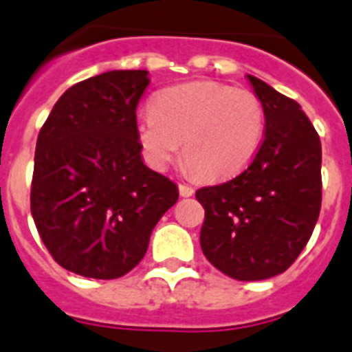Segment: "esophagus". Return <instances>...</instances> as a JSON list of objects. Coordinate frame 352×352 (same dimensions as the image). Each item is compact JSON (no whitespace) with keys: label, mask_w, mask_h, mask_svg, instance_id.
<instances>
[{"label":"esophagus","mask_w":352,"mask_h":352,"mask_svg":"<svg viewBox=\"0 0 352 352\" xmlns=\"http://www.w3.org/2000/svg\"><path fill=\"white\" fill-rule=\"evenodd\" d=\"M179 193H181V197H192L193 188L188 184H179Z\"/></svg>","instance_id":"34e87169"}]
</instances>
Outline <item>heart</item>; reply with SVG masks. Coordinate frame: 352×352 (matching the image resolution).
Returning a JSON list of instances; mask_svg holds the SVG:
<instances>
[{
    "label": "heart",
    "instance_id": "heart-1",
    "mask_svg": "<svg viewBox=\"0 0 352 352\" xmlns=\"http://www.w3.org/2000/svg\"><path fill=\"white\" fill-rule=\"evenodd\" d=\"M144 160L164 171L179 155L190 173L223 181L250 166L265 138V106L252 91L190 82L157 93L137 120Z\"/></svg>",
    "mask_w": 352,
    "mask_h": 352
}]
</instances>
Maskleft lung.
I'll return each instance as SVG.
<instances>
[{
	"mask_svg": "<svg viewBox=\"0 0 352 352\" xmlns=\"http://www.w3.org/2000/svg\"><path fill=\"white\" fill-rule=\"evenodd\" d=\"M265 106V138L243 173L197 190L204 208L201 248L239 281L285 272L311 239L322 208V142L289 96L248 74Z\"/></svg>",
	"mask_w": 352,
	"mask_h": 352,
	"instance_id": "obj_1",
	"label": "left lung"
}]
</instances>
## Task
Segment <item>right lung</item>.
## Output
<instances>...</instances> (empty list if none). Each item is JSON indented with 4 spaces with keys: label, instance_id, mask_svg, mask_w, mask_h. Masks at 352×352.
Returning a JSON list of instances; mask_svg holds the SVG:
<instances>
[{
    "label": "right lung",
    "instance_id": "1",
    "mask_svg": "<svg viewBox=\"0 0 352 352\" xmlns=\"http://www.w3.org/2000/svg\"><path fill=\"white\" fill-rule=\"evenodd\" d=\"M148 71H107L69 87L38 135L30 212L54 261L84 278L135 268L175 182L142 162L137 106Z\"/></svg>",
    "mask_w": 352,
    "mask_h": 352
}]
</instances>
